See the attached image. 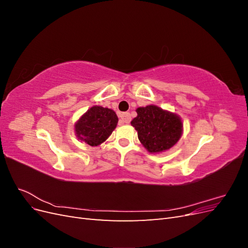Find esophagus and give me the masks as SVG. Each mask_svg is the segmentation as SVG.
I'll return each instance as SVG.
<instances>
[{"label": "esophagus", "mask_w": 248, "mask_h": 248, "mask_svg": "<svg viewBox=\"0 0 248 248\" xmlns=\"http://www.w3.org/2000/svg\"><path fill=\"white\" fill-rule=\"evenodd\" d=\"M121 120L123 123H129L131 121V117H130V114L129 112H123V114H121Z\"/></svg>", "instance_id": "esophagus-1"}]
</instances>
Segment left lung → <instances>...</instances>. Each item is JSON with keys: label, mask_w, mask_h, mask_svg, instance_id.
<instances>
[{"label": "left lung", "mask_w": 248, "mask_h": 248, "mask_svg": "<svg viewBox=\"0 0 248 248\" xmlns=\"http://www.w3.org/2000/svg\"><path fill=\"white\" fill-rule=\"evenodd\" d=\"M131 125L141 145L150 153H161L174 147L183 133L182 120L175 112L150 104L137 108Z\"/></svg>", "instance_id": "obj_1"}]
</instances>
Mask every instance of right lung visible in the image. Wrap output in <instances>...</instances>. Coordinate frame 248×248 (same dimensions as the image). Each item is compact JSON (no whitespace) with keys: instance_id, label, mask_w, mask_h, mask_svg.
<instances>
[{"instance_id":"add662e5","label":"right lung","mask_w":248,"mask_h":248,"mask_svg":"<svg viewBox=\"0 0 248 248\" xmlns=\"http://www.w3.org/2000/svg\"><path fill=\"white\" fill-rule=\"evenodd\" d=\"M116 112L108 108H90L74 124L77 138L86 144L97 147L106 141L118 124Z\"/></svg>"}]
</instances>
